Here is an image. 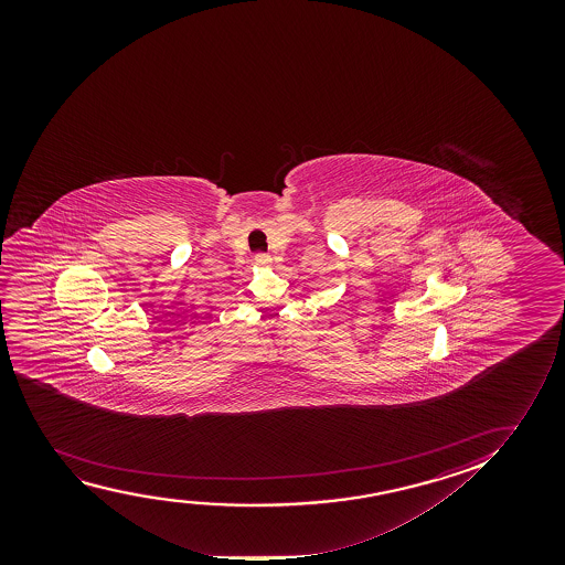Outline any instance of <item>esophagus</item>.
<instances>
[{"instance_id":"esophagus-1","label":"esophagus","mask_w":565,"mask_h":565,"mask_svg":"<svg viewBox=\"0 0 565 565\" xmlns=\"http://www.w3.org/2000/svg\"><path fill=\"white\" fill-rule=\"evenodd\" d=\"M255 260L256 264H268L270 263V256L266 255V253H256Z\"/></svg>"}]
</instances>
